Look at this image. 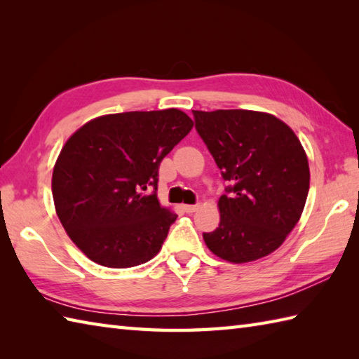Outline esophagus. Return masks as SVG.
Here are the masks:
<instances>
[{"label": "esophagus", "instance_id": "1", "mask_svg": "<svg viewBox=\"0 0 359 359\" xmlns=\"http://www.w3.org/2000/svg\"><path fill=\"white\" fill-rule=\"evenodd\" d=\"M182 208H184L185 212H194V211L199 210V205H184Z\"/></svg>", "mask_w": 359, "mask_h": 359}]
</instances>
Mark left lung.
Listing matches in <instances>:
<instances>
[{"mask_svg": "<svg viewBox=\"0 0 359 359\" xmlns=\"http://www.w3.org/2000/svg\"><path fill=\"white\" fill-rule=\"evenodd\" d=\"M196 129L230 187L220 222L203 233L217 257L245 264L278 250L306 207L310 170L293 129L266 112L193 111Z\"/></svg>", "mask_w": 359, "mask_h": 359, "instance_id": "1", "label": "left lung"}]
</instances>
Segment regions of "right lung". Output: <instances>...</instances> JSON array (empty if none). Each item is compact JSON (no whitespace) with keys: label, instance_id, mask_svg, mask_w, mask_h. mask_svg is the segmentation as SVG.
I'll return each instance as SVG.
<instances>
[{"label":"right lung","instance_id":"add662e5","mask_svg":"<svg viewBox=\"0 0 359 359\" xmlns=\"http://www.w3.org/2000/svg\"><path fill=\"white\" fill-rule=\"evenodd\" d=\"M193 125L175 108L131 111L89 120L67 139L52 172L53 203L90 261L129 269L158 253L177 219L157 199L158 166Z\"/></svg>","mask_w":359,"mask_h":359}]
</instances>
